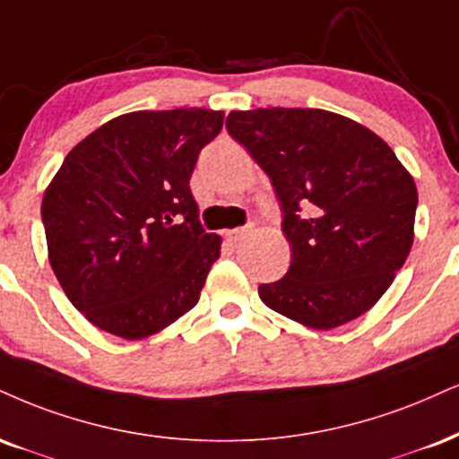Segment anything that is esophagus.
Returning a JSON list of instances; mask_svg holds the SVG:
<instances>
[{"mask_svg": "<svg viewBox=\"0 0 459 459\" xmlns=\"http://www.w3.org/2000/svg\"><path fill=\"white\" fill-rule=\"evenodd\" d=\"M252 233V224L250 226H241V229H233V230H226V241H230V244L237 246L241 244V241L247 239V235Z\"/></svg>", "mask_w": 459, "mask_h": 459, "instance_id": "1", "label": "esophagus"}]
</instances>
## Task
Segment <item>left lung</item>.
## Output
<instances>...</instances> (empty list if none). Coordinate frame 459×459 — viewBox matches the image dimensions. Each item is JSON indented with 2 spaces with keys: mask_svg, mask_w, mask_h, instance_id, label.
Listing matches in <instances>:
<instances>
[{
  "mask_svg": "<svg viewBox=\"0 0 459 459\" xmlns=\"http://www.w3.org/2000/svg\"><path fill=\"white\" fill-rule=\"evenodd\" d=\"M226 130L272 179L292 250L263 303L312 329L377 303L415 239L417 186L387 143L323 108L230 110Z\"/></svg>",
  "mask_w": 459,
  "mask_h": 459,
  "instance_id": "left-lung-1",
  "label": "left lung"
}]
</instances>
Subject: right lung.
I'll return each instance as SVG.
<instances>
[{"label": "right lung", "mask_w": 459, "mask_h": 459, "mask_svg": "<svg viewBox=\"0 0 459 459\" xmlns=\"http://www.w3.org/2000/svg\"><path fill=\"white\" fill-rule=\"evenodd\" d=\"M222 110H136L65 156L42 198L48 263L82 316L126 340L198 303L222 239L205 233L190 177Z\"/></svg>", "instance_id": "1"}]
</instances>
